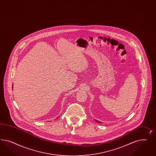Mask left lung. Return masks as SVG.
I'll return each instance as SVG.
<instances>
[{
  "label": "left lung",
  "instance_id": "obj_1",
  "mask_svg": "<svg viewBox=\"0 0 156 156\" xmlns=\"http://www.w3.org/2000/svg\"><path fill=\"white\" fill-rule=\"evenodd\" d=\"M96 121H97V122L101 123V122H99V121H97V120H96Z\"/></svg>",
  "mask_w": 156,
  "mask_h": 156
}]
</instances>
